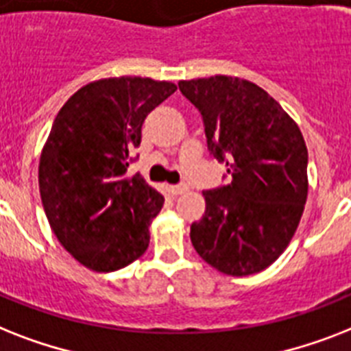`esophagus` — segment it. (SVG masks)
Wrapping results in <instances>:
<instances>
[{
	"label": "esophagus",
	"instance_id": "obj_1",
	"mask_svg": "<svg viewBox=\"0 0 351 351\" xmlns=\"http://www.w3.org/2000/svg\"><path fill=\"white\" fill-rule=\"evenodd\" d=\"M187 191V185L184 184H178V185H169V193L171 195H182Z\"/></svg>",
	"mask_w": 351,
	"mask_h": 351
}]
</instances>
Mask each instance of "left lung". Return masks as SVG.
<instances>
[{"instance_id":"1","label":"left lung","mask_w":351,"mask_h":351,"mask_svg":"<svg viewBox=\"0 0 351 351\" xmlns=\"http://www.w3.org/2000/svg\"><path fill=\"white\" fill-rule=\"evenodd\" d=\"M204 121L207 149L230 184L204 191L205 215L191 241L210 267L249 276L289 247L308 195V151L298 124L263 88L240 77L178 82Z\"/></svg>"}]
</instances>
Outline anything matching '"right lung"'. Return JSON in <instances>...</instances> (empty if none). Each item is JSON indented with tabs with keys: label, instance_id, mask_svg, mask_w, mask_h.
I'll return each mask as SVG.
<instances>
[{
	"label": "right lung",
	"instance_id": "obj_1",
	"mask_svg": "<svg viewBox=\"0 0 351 351\" xmlns=\"http://www.w3.org/2000/svg\"><path fill=\"white\" fill-rule=\"evenodd\" d=\"M176 92L149 77H111L77 90L59 110L39 160V193L59 243L95 272L146 252L164 196L126 176L149 111Z\"/></svg>",
	"mask_w": 351,
	"mask_h": 351
}]
</instances>
